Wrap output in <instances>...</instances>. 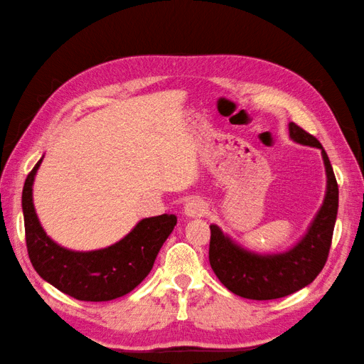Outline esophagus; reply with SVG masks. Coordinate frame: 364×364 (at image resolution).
I'll return each mask as SVG.
<instances>
[{"mask_svg":"<svg viewBox=\"0 0 364 364\" xmlns=\"http://www.w3.org/2000/svg\"><path fill=\"white\" fill-rule=\"evenodd\" d=\"M208 213V203L203 202V200L196 198V200H189L184 206V214L188 215V218H202Z\"/></svg>","mask_w":364,"mask_h":364,"instance_id":"34e87169","label":"esophagus"}]
</instances>
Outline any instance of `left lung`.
I'll return each instance as SVG.
<instances>
[{"label": "left lung", "mask_w": 364, "mask_h": 364, "mask_svg": "<svg viewBox=\"0 0 364 364\" xmlns=\"http://www.w3.org/2000/svg\"><path fill=\"white\" fill-rule=\"evenodd\" d=\"M294 141L322 150L327 170V194L323 205L301 241L286 253L261 257L247 252L211 225L210 264L220 283L236 296L252 300L286 297L321 274L328 258L338 214V183L326 150L313 134L296 123H289Z\"/></svg>", "instance_id": "obj_1"}]
</instances>
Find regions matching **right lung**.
<instances>
[{
    "mask_svg": "<svg viewBox=\"0 0 364 364\" xmlns=\"http://www.w3.org/2000/svg\"><path fill=\"white\" fill-rule=\"evenodd\" d=\"M42 159L26 176L21 205L29 259L43 280L84 301H107L133 291L150 274L162 244L176 225L175 214L144 219L107 249L72 252L45 235L33 205V181Z\"/></svg>",
    "mask_w": 364,
    "mask_h": 364,
    "instance_id": "obj_1",
    "label": "right lung"
}]
</instances>
